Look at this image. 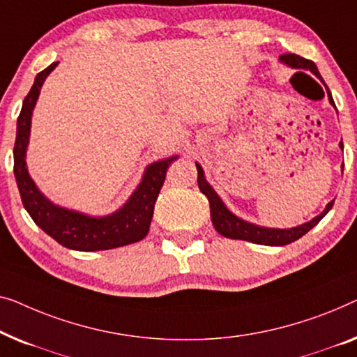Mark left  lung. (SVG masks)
Returning <instances> with one entry per match:
<instances>
[{"label":"left lung","mask_w":357,"mask_h":357,"mask_svg":"<svg viewBox=\"0 0 357 357\" xmlns=\"http://www.w3.org/2000/svg\"><path fill=\"white\" fill-rule=\"evenodd\" d=\"M280 61L293 69H305V71H310L315 77L322 80V76H320L319 69L315 66L314 61H309V59H304L293 53L280 56ZM327 93H328V102L335 107L333 98H331V93L328 90ZM340 149L343 150V142H340ZM195 167H197V184H199L200 192L205 194V197L208 199L210 217H212L213 227L220 234L229 239H243V241H249V243L262 244V245H286L289 243H294L296 239H299L301 236H304L307 231L312 229L315 225H317L320 220L330 212V208L333 207V202H335V200H331V202L327 204V207L324 208L322 213L317 215V217H314L310 222L298 225V227H293V228L260 227V225L245 222V220L239 218L238 215L231 212L227 205H225L222 197L215 192V189L208 184V181L205 179L204 168L200 167L197 162H195ZM341 169H343V167H341Z\"/></svg>","instance_id":"8db88e82"}]
</instances>
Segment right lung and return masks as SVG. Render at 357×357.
Returning a JSON list of instances; mask_svg holds the SVG:
<instances>
[{"mask_svg":"<svg viewBox=\"0 0 357 357\" xmlns=\"http://www.w3.org/2000/svg\"><path fill=\"white\" fill-rule=\"evenodd\" d=\"M56 66L58 63H53L37 74L32 89L24 98L21 114L17 118L16 144H14V176H16L24 207L37 227L68 249L93 252V250H107L137 243L149 233L160 189L165 183L169 165L178 158V155L150 163L145 168L139 185L123 204V207L109 215L92 217V215L52 202L37 188L35 181L29 174L26 157L33 108L37 105L45 79Z\"/></svg>","mask_w":357,"mask_h":357,"instance_id":"1","label":"right lung"}]
</instances>
